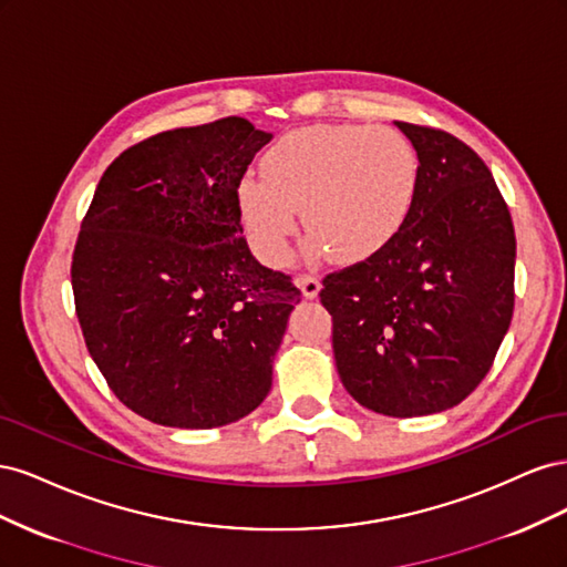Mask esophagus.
I'll return each instance as SVG.
<instances>
[{"label":"esophagus","instance_id":"1","mask_svg":"<svg viewBox=\"0 0 567 567\" xmlns=\"http://www.w3.org/2000/svg\"><path fill=\"white\" fill-rule=\"evenodd\" d=\"M298 286H300L305 298H317L321 290V281L317 277H312V274H302V277H298Z\"/></svg>","mask_w":567,"mask_h":567}]
</instances>
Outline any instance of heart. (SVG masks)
Returning <instances> with one entry per match:
<instances>
[{"instance_id":"obj_1","label":"heart","mask_w":567,"mask_h":567,"mask_svg":"<svg viewBox=\"0 0 567 567\" xmlns=\"http://www.w3.org/2000/svg\"><path fill=\"white\" fill-rule=\"evenodd\" d=\"M262 175L241 179L236 203L248 241L267 265L288 260L298 210L333 260H367L400 234L419 192L414 146L381 125L288 132L265 153Z\"/></svg>"}]
</instances>
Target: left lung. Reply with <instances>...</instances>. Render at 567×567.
Instances as JSON below:
<instances>
[{"label":"left lung","mask_w":567,"mask_h":567,"mask_svg":"<svg viewBox=\"0 0 567 567\" xmlns=\"http://www.w3.org/2000/svg\"><path fill=\"white\" fill-rule=\"evenodd\" d=\"M419 156L400 234L326 274L321 305L352 398L385 416H425L485 379L513 317L516 231L489 167L454 134L398 123Z\"/></svg>","instance_id":"left-lung-1"}]
</instances>
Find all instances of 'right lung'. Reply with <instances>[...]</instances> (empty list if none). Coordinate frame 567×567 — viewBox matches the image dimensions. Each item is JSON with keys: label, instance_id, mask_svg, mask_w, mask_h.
I'll use <instances>...</instances> for the list:
<instances>
[{"label": "right lung", "instance_id": "obj_1", "mask_svg": "<svg viewBox=\"0 0 567 567\" xmlns=\"http://www.w3.org/2000/svg\"><path fill=\"white\" fill-rule=\"evenodd\" d=\"M269 140L236 115L148 136L109 165L82 219L84 342L115 398L158 425H227L271 388L300 290L255 260L236 203Z\"/></svg>", "mask_w": 567, "mask_h": 567}]
</instances>
